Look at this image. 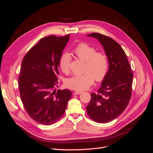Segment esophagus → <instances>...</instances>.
Instances as JSON below:
<instances>
[{"label":"esophagus","mask_w":153,"mask_h":153,"mask_svg":"<svg viewBox=\"0 0 153 153\" xmlns=\"http://www.w3.org/2000/svg\"><path fill=\"white\" fill-rule=\"evenodd\" d=\"M82 92V91L77 90V91H75V92H74V94H75V95H78V94H81Z\"/></svg>","instance_id":"34e87169"}]
</instances>
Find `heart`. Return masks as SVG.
<instances>
[{
	"instance_id": "heart-1",
	"label": "heart",
	"mask_w": 153,
	"mask_h": 153,
	"mask_svg": "<svg viewBox=\"0 0 153 153\" xmlns=\"http://www.w3.org/2000/svg\"><path fill=\"white\" fill-rule=\"evenodd\" d=\"M76 56L85 61L84 72L69 78L66 85L72 89L85 90L89 88L94 81H102L108 69V56L103 52H96V49L86 43H80L73 50ZM71 56L68 53H64L60 57L59 66L61 70L68 74L70 70Z\"/></svg>"
}]
</instances>
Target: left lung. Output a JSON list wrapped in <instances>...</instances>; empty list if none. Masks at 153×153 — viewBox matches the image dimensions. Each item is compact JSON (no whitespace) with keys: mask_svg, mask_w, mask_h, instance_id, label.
Instances as JSON below:
<instances>
[{"mask_svg":"<svg viewBox=\"0 0 153 153\" xmlns=\"http://www.w3.org/2000/svg\"><path fill=\"white\" fill-rule=\"evenodd\" d=\"M102 45L108 59L109 69L98 93H92L87 112L96 123L113 121L126 109L131 96L133 73L124 51L116 41L100 33H92Z\"/></svg>","mask_w":153,"mask_h":153,"instance_id":"1","label":"left lung"}]
</instances>
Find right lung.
Masks as SVG:
<instances>
[{"label":"right lung","instance_id":"obj_1","mask_svg":"<svg viewBox=\"0 0 153 153\" xmlns=\"http://www.w3.org/2000/svg\"><path fill=\"white\" fill-rule=\"evenodd\" d=\"M69 34L41 39L23 59L18 77L20 98L29 116L39 124L51 125L65 112L71 92L58 87L59 61Z\"/></svg>","mask_w":153,"mask_h":153}]
</instances>
